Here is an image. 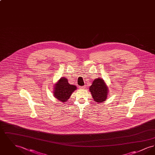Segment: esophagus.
<instances>
[{
	"label": "esophagus",
	"instance_id": "34e87169",
	"mask_svg": "<svg viewBox=\"0 0 155 155\" xmlns=\"http://www.w3.org/2000/svg\"><path fill=\"white\" fill-rule=\"evenodd\" d=\"M80 88L82 89H84L85 88V86H82V87H80Z\"/></svg>",
	"mask_w": 155,
	"mask_h": 155
}]
</instances>
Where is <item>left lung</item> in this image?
Returning a JSON list of instances; mask_svg holds the SVG:
<instances>
[{
  "label": "left lung",
  "mask_w": 155,
  "mask_h": 155,
  "mask_svg": "<svg viewBox=\"0 0 155 155\" xmlns=\"http://www.w3.org/2000/svg\"><path fill=\"white\" fill-rule=\"evenodd\" d=\"M109 89L103 79L100 78L94 80L92 85L89 87V91L94 101L98 103H102L106 100Z\"/></svg>",
  "instance_id": "obj_1"
}]
</instances>
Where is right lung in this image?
<instances>
[{"instance_id": "obj_1", "label": "right lung", "mask_w": 155, "mask_h": 155, "mask_svg": "<svg viewBox=\"0 0 155 155\" xmlns=\"http://www.w3.org/2000/svg\"><path fill=\"white\" fill-rule=\"evenodd\" d=\"M76 89V86L70 84L67 78L62 77L54 87L53 95L61 102H66L72 93Z\"/></svg>"}]
</instances>
